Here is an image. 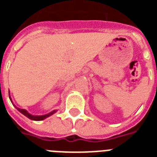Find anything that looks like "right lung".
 <instances>
[{
  "mask_svg": "<svg viewBox=\"0 0 157 157\" xmlns=\"http://www.w3.org/2000/svg\"><path fill=\"white\" fill-rule=\"evenodd\" d=\"M9 97H10V95H9ZM15 107V106H14ZM17 109H18V111H19V112L22 113V114H23L25 117H27L28 118H29V119L31 120H33V121H42V120L45 119V118H47L48 117H50V116H51V115H53L54 113V112H56V111H53V112H50L49 114H46V115H44V116H33V115L29 114L26 110L24 109H21V108H18V107H16Z\"/></svg>",
  "mask_w": 157,
  "mask_h": 157,
  "instance_id": "1",
  "label": "right lung"
}]
</instances>
